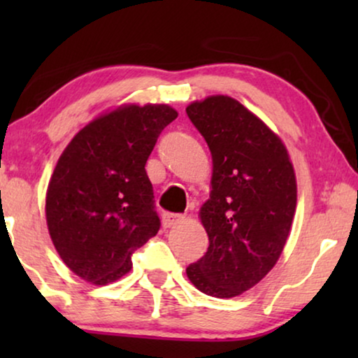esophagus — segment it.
I'll list each match as a JSON object with an SVG mask.
<instances>
[{
  "label": "esophagus",
  "instance_id": "34e87169",
  "mask_svg": "<svg viewBox=\"0 0 358 358\" xmlns=\"http://www.w3.org/2000/svg\"><path fill=\"white\" fill-rule=\"evenodd\" d=\"M184 215L180 213H171V212H164L163 213V224L164 227H173V224H178L179 222H182Z\"/></svg>",
  "mask_w": 358,
  "mask_h": 358
}]
</instances>
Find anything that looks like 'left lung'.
I'll use <instances>...</instances> for the list:
<instances>
[{
    "label": "left lung",
    "mask_w": 358,
    "mask_h": 358,
    "mask_svg": "<svg viewBox=\"0 0 358 358\" xmlns=\"http://www.w3.org/2000/svg\"><path fill=\"white\" fill-rule=\"evenodd\" d=\"M185 112L213 161L200 208L208 249L185 272L205 295L238 296L280 257L296 207L295 171L282 140L233 97L210 96Z\"/></svg>",
    "instance_id": "8db88e82"
}]
</instances>
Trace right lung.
Segmentation results:
<instances>
[{
	"instance_id": "right-lung-1",
	"label": "right lung",
	"mask_w": 358,
	"mask_h": 358,
	"mask_svg": "<svg viewBox=\"0 0 358 358\" xmlns=\"http://www.w3.org/2000/svg\"><path fill=\"white\" fill-rule=\"evenodd\" d=\"M176 117L166 104L119 107L78 131L58 159L47 189L48 233L86 282L119 280L135 249L159 231L145 164Z\"/></svg>"
}]
</instances>
